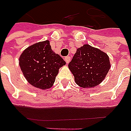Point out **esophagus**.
Here are the masks:
<instances>
[{
	"label": "esophagus",
	"mask_w": 131,
	"mask_h": 131,
	"mask_svg": "<svg viewBox=\"0 0 131 131\" xmlns=\"http://www.w3.org/2000/svg\"><path fill=\"white\" fill-rule=\"evenodd\" d=\"M70 59H71V58L70 57H68V56H67V57H66L64 58L65 61H66V62L67 63H68L70 61Z\"/></svg>",
	"instance_id": "obj_1"
}]
</instances>
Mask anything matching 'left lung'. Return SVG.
<instances>
[{"label": "left lung", "mask_w": 131, "mask_h": 131, "mask_svg": "<svg viewBox=\"0 0 131 131\" xmlns=\"http://www.w3.org/2000/svg\"><path fill=\"white\" fill-rule=\"evenodd\" d=\"M68 68L77 84L82 88H93L102 82L111 68L108 56L85 44L77 50Z\"/></svg>", "instance_id": "left-lung-1"}]
</instances>
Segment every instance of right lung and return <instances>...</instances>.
Here are the masks:
<instances>
[{
	"mask_svg": "<svg viewBox=\"0 0 131 131\" xmlns=\"http://www.w3.org/2000/svg\"><path fill=\"white\" fill-rule=\"evenodd\" d=\"M64 65L66 61L53 52L48 40L28 47L19 58V66L25 79L41 89L52 86L59 69Z\"/></svg>",
	"mask_w": 131,
	"mask_h": 131,
	"instance_id": "1",
	"label": "right lung"
}]
</instances>
